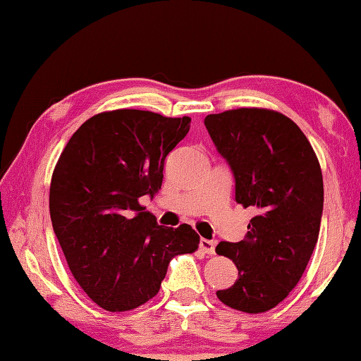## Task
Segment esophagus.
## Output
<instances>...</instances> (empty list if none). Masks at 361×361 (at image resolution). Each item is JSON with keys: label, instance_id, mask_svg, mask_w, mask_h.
I'll return each instance as SVG.
<instances>
[{"label": "esophagus", "instance_id": "1", "mask_svg": "<svg viewBox=\"0 0 361 361\" xmlns=\"http://www.w3.org/2000/svg\"><path fill=\"white\" fill-rule=\"evenodd\" d=\"M215 247H216V242L207 240V239H200V248H202L204 253L215 255Z\"/></svg>", "mask_w": 361, "mask_h": 361}]
</instances>
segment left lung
Masks as SVG:
<instances>
[{
  "label": "left lung",
  "mask_w": 361,
  "mask_h": 361,
  "mask_svg": "<svg viewBox=\"0 0 361 361\" xmlns=\"http://www.w3.org/2000/svg\"><path fill=\"white\" fill-rule=\"evenodd\" d=\"M204 124L234 173L235 202L258 210L245 239L218 243L216 253L232 259L239 277L216 296L240 312H267L298 285L319 239V159L295 122L272 109H229Z\"/></svg>",
  "instance_id": "obj_1"
}]
</instances>
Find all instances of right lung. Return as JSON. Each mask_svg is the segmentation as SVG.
<instances>
[{"label": "right lung", "mask_w": 361, "mask_h": 361, "mask_svg": "<svg viewBox=\"0 0 361 361\" xmlns=\"http://www.w3.org/2000/svg\"><path fill=\"white\" fill-rule=\"evenodd\" d=\"M191 118L142 109L95 114L73 133L51 180L52 228L79 286L108 312L154 298L176 255L194 253L189 224L164 228L140 197L162 186L164 162Z\"/></svg>", "instance_id": "1"}]
</instances>
